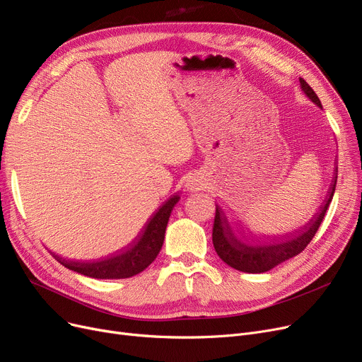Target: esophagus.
<instances>
[{
	"label": "esophagus",
	"mask_w": 362,
	"mask_h": 362,
	"mask_svg": "<svg viewBox=\"0 0 362 362\" xmlns=\"http://www.w3.org/2000/svg\"><path fill=\"white\" fill-rule=\"evenodd\" d=\"M207 187V182H206V177H204L202 175H199V173H197V175H192L187 177L186 180V189L189 192H198V191H204Z\"/></svg>",
	"instance_id": "obj_1"
}]
</instances>
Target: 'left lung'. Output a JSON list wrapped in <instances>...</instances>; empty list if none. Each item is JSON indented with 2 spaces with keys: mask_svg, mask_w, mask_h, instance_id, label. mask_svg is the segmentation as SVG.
Wrapping results in <instances>:
<instances>
[{
  "mask_svg": "<svg viewBox=\"0 0 362 362\" xmlns=\"http://www.w3.org/2000/svg\"><path fill=\"white\" fill-rule=\"evenodd\" d=\"M298 81H300V88L305 96L310 99L320 109H322V105L315 91L310 88V86L303 78H298ZM336 182L337 165L334 163L333 179L328 186V191L322 204L318 207V211L300 228H297L288 233L274 235V237L272 235H259L251 232L241 220L232 218V223H235V227L240 229L242 237L238 238L233 230L225 210L217 202L213 225V245L216 253L230 268L247 274L268 272L282 262L302 253L306 245L310 243V240L315 237V233L322 222L329 202L333 199Z\"/></svg>",
  "mask_w": 362,
  "mask_h": 362,
  "instance_id": "obj_1",
  "label": "left lung"
}]
</instances>
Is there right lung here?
Returning <instances> with one entry per match:
<instances>
[{"mask_svg":"<svg viewBox=\"0 0 362 362\" xmlns=\"http://www.w3.org/2000/svg\"><path fill=\"white\" fill-rule=\"evenodd\" d=\"M179 192L171 195L163 206L149 217L146 225L137 233V237L130 244H127L124 248L115 251L114 255L105 259L81 262L62 257L53 253L52 250L50 253L59 263L64 264L65 268L90 278L122 279L134 276L145 271L156 259V256H158L160 250L164 244L170 214L179 202Z\"/></svg>","mask_w":362,"mask_h":362,"instance_id":"right-lung-1","label":"right lung"}]
</instances>
